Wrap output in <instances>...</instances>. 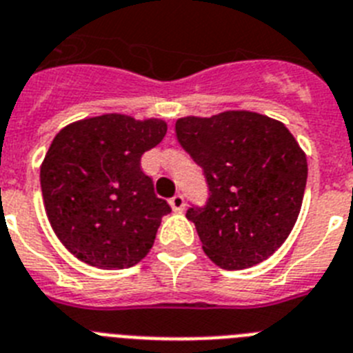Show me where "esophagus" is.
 Returning a JSON list of instances; mask_svg holds the SVG:
<instances>
[{
    "label": "esophagus",
    "mask_w": 353,
    "mask_h": 353,
    "mask_svg": "<svg viewBox=\"0 0 353 353\" xmlns=\"http://www.w3.org/2000/svg\"><path fill=\"white\" fill-rule=\"evenodd\" d=\"M170 206H172V210L176 211V213H181V211L185 210V197L181 194L174 195V197L170 199Z\"/></svg>",
    "instance_id": "1"
}]
</instances>
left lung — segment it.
Masks as SVG:
<instances>
[{
	"label": "left lung",
	"mask_w": 353,
	"mask_h": 353,
	"mask_svg": "<svg viewBox=\"0 0 353 353\" xmlns=\"http://www.w3.org/2000/svg\"><path fill=\"white\" fill-rule=\"evenodd\" d=\"M176 137L202 167L210 188L204 208H190L202 250L223 270L268 259L299 219L307 159L281 121L249 110L181 117Z\"/></svg>",
	"instance_id": "obj_1"
}]
</instances>
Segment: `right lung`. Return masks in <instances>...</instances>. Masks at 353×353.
<instances>
[{
    "mask_svg": "<svg viewBox=\"0 0 353 353\" xmlns=\"http://www.w3.org/2000/svg\"><path fill=\"white\" fill-rule=\"evenodd\" d=\"M165 133L161 119L104 113L54 137L41 165L42 199L54 234L79 261L121 270L149 254L170 206L156 197L140 158Z\"/></svg>",
    "mask_w": 353,
    "mask_h": 353,
    "instance_id": "right-lung-1",
    "label": "right lung"
}]
</instances>
